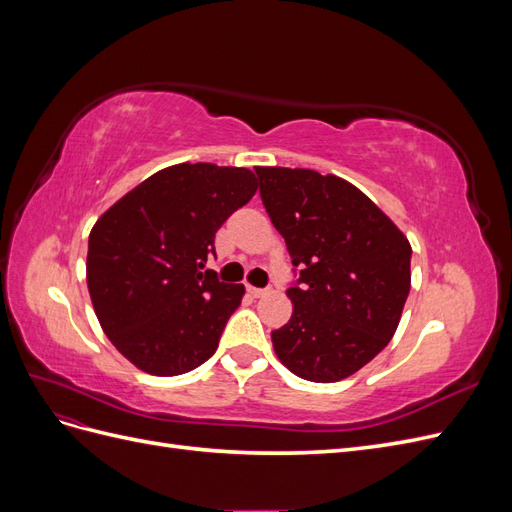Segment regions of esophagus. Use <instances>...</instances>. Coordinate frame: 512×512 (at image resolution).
Segmentation results:
<instances>
[{
  "instance_id": "obj_1",
  "label": "esophagus",
  "mask_w": 512,
  "mask_h": 512,
  "mask_svg": "<svg viewBox=\"0 0 512 512\" xmlns=\"http://www.w3.org/2000/svg\"><path fill=\"white\" fill-rule=\"evenodd\" d=\"M267 290L265 288H256V286H247V294H250V297H254V299H258V297H262V294H265Z\"/></svg>"
}]
</instances>
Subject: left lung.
I'll return each mask as SVG.
<instances>
[{
	"label": "left lung",
	"mask_w": 512,
	"mask_h": 512,
	"mask_svg": "<svg viewBox=\"0 0 512 512\" xmlns=\"http://www.w3.org/2000/svg\"><path fill=\"white\" fill-rule=\"evenodd\" d=\"M260 198L299 280L292 316L271 333L294 376L337 382L384 350L410 292L412 247L352 183L309 168L258 166Z\"/></svg>",
	"instance_id": "1"
}]
</instances>
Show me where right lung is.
<instances>
[{
	"instance_id": "obj_1",
	"label": "right lung",
	"mask_w": 512,
	"mask_h": 512,
	"mask_svg": "<svg viewBox=\"0 0 512 512\" xmlns=\"http://www.w3.org/2000/svg\"><path fill=\"white\" fill-rule=\"evenodd\" d=\"M252 170L175 164L136 185L91 228L87 286L111 344L151 376L211 359L243 284L205 269L215 232L256 194Z\"/></svg>"
}]
</instances>
